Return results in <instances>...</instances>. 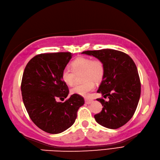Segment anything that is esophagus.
<instances>
[{
  "label": "esophagus",
  "instance_id": "esophagus-1",
  "mask_svg": "<svg viewBox=\"0 0 160 160\" xmlns=\"http://www.w3.org/2000/svg\"><path fill=\"white\" fill-rule=\"evenodd\" d=\"M92 101L93 100L91 99H88V98H86L85 99V103L87 104H91Z\"/></svg>",
  "mask_w": 160,
  "mask_h": 160
}]
</instances>
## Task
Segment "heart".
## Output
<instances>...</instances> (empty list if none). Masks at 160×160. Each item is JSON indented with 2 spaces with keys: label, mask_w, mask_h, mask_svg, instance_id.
Here are the masks:
<instances>
[{
  "label": "heart",
  "mask_w": 160,
  "mask_h": 160,
  "mask_svg": "<svg viewBox=\"0 0 160 160\" xmlns=\"http://www.w3.org/2000/svg\"><path fill=\"white\" fill-rule=\"evenodd\" d=\"M71 70L65 68L61 73V79L68 86L74 84L76 75L82 73L81 80L84 82L73 87L71 92L81 96H88L95 88V83L103 80L105 74V65L100 59L80 57L73 60L70 64Z\"/></svg>",
  "instance_id": "obj_1"
}]
</instances>
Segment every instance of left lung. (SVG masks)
Segmentation results:
<instances>
[{"instance_id":"1","label":"left lung","mask_w":160,"mask_h":160,"mask_svg":"<svg viewBox=\"0 0 160 160\" xmlns=\"http://www.w3.org/2000/svg\"><path fill=\"white\" fill-rule=\"evenodd\" d=\"M82 53L100 59L105 65V74L97 92L109 100L97 99L103 108L95 115L96 122L110 129L124 126L133 116L141 96V81L134 61L126 53L113 49Z\"/></svg>"}]
</instances>
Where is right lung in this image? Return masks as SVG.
Listing matches in <instances>:
<instances>
[{"mask_svg": "<svg viewBox=\"0 0 160 160\" xmlns=\"http://www.w3.org/2000/svg\"><path fill=\"white\" fill-rule=\"evenodd\" d=\"M69 52L42 53L28 63L22 76L21 91L23 104L30 119L39 128L50 134H58L71 127L77 112L84 103V98L69 94L61 73L71 59Z\"/></svg>", "mask_w": 160, "mask_h": 160, "instance_id": "1", "label": "right lung"}]
</instances>
